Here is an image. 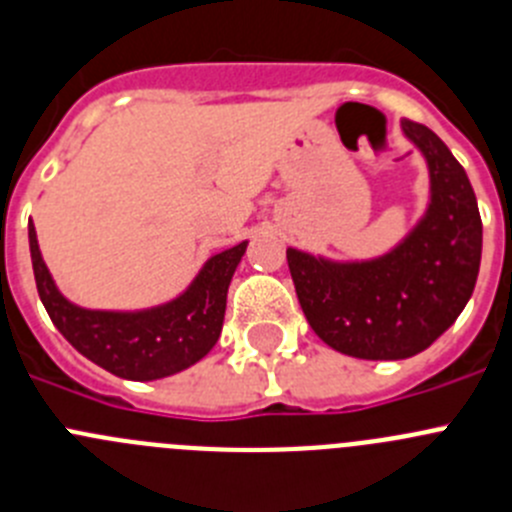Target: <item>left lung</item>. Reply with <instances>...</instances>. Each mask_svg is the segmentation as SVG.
<instances>
[{
  "label": "left lung",
  "instance_id": "1",
  "mask_svg": "<svg viewBox=\"0 0 512 512\" xmlns=\"http://www.w3.org/2000/svg\"><path fill=\"white\" fill-rule=\"evenodd\" d=\"M422 148L432 176V204L394 252L371 262L333 265L288 250L300 308L321 341L346 356L396 361L442 336L475 290L482 219L470 179L442 138L401 121Z\"/></svg>",
  "mask_w": 512,
  "mask_h": 512
}]
</instances>
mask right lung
Wrapping results in <instances>:
<instances>
[{"label":"right lung","instance_id":"obj_1","mask_svg":"<svg viewBox=\"0 0 512 512\" xmlns=\"http://www.w3.org/2000/svg\"><path fill=\"white\" fill-rule=\"evenodd\" d=\"M247 242L214 255L181 298L143 313H100L57 293L37 247L30 219V252L37 293L50 321L85 358L121 379L151 381L189 369L207 356L222 333L227 288Z\"/></svg>","mask_w":512,"mask_h":512}]
</instances>
